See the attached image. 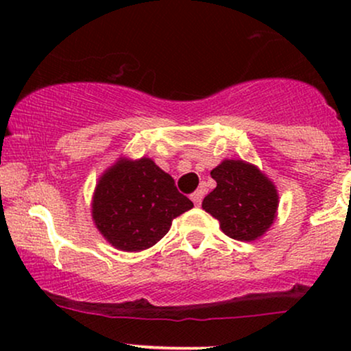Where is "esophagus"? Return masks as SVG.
<instances>
[{
	"mask_svg": "<svg viewBox=\"0 0 351 351\" xmlns=\"http://www.w3.org/2000/svg\"><path fill=\"white\" fill-rule=\"evenodd\" d=\"M189 198H191V201L196 204V206H199L201 201H203V191H201V189H198V191L193 193V195L189 196Z\"/></svg>",
	"mask_w": 351,
	"mask_h": 351,
	"instance_id": "34e87169",
	"label": "esophagus"
}]
</instances>
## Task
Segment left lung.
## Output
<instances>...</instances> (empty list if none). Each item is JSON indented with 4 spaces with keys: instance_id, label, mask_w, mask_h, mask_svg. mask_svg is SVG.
<instances>
[{
    "instance_id": "left-lung-1",
    "label": "left lung",
    "mask_w": 351,
    "mask_h": 351,
    "mask_svg": "<svg viewBox=\"0 0 351 351\" xmlns=\"http://www.w3.org/2000/svg\"><path fill=\"white\" fill-rule=\"evenodd\" d=\"M216 188L203 199V209L219 221L224 234L236 241L263 237L277 217L279 193L256 165L223 160L211 170Z\"/></svg>"
}]
</instances>
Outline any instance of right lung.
I'll use <instances>...</instances> for the list:
<instances>
[{
  "instance_id": "1",
  "label": "right lung",
  "mask_w": 351,
  "mask_h": 351,
  "mask_svg": "<svg viewBox=\"0 0 351 351\" xmlns=\"http://www.w3.org/2000/svg\"><path fill=\"white\" fill-rule=\"evenodd\" d=\"M193 208L175 180L152 158L120 156L99 176L92 219L108 244L125 252L152 247L170 231L171 221Z\"/></svg>"
}]
</instances>
